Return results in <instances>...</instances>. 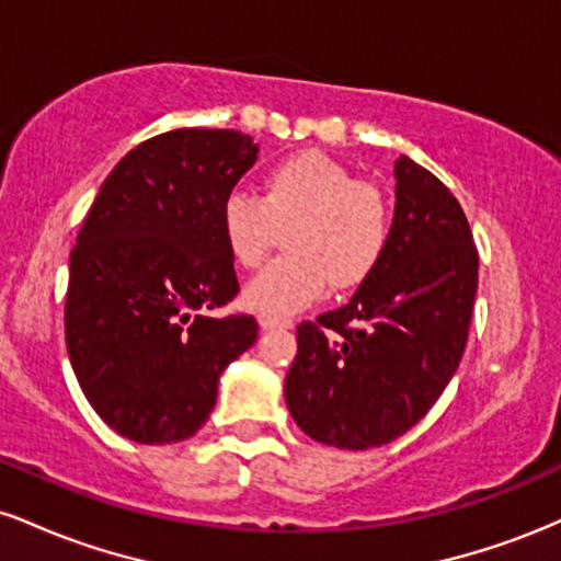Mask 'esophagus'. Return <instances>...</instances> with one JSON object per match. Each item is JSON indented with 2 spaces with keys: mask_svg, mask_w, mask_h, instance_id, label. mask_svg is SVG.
Segmentation results:
<instances>
[{
  "mask_svg": "<svg viewBox=\"0 0 561 561\" xmlns=\"http://www.w3.org/2000/svg\"><path fill=\"white\" fill-rule=\"evenodd\" d=\"M259 324L263 332H274V330H289V327H293V321L276 319V317H259Z\"/></svg>",
  "mask_w": 561,
  "mask_h": 561,
  "instance_id": "1",
  "label": "esophagus"
}]
</instances>
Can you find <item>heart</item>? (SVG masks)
Instances as JSON below:
<instances>
[{
	"mask_svg": "<svg viewBox=\"0 0 561 561\" xmlns=\"http://www.w3.org/2000/svg\"><path fill=\"white\" fill-rule=\"evenodd\" d=\"M218 224L229 255L244 268L261 266L285 231L289 255L263 268L242 293L250 311L276 319L317 302L330 285L337 293L362 287L390 242L382 192L317 150L274 163L261 197L229 195Z\"/></svg>",
	"mask_w": 561,
	"mask_h": 561,
	"instance_id": "heart-1",
	"label": "heart"
}]
</instances>
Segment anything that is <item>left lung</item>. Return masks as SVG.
<instances>
[{
    "label": "left lung",
    "instance_id": "obj_1",
    "mask_svg": "<svg viewBox=\"0 0 561 561\" xmlns=\"http://www.w3.org/2000/svg\"><path fill=\"white\" fill-rule=\"evenodd\" d=\"M396 214L379 268L343 308L298 327L285 379L293 420L317 443L366 450L433 409L459 369L478 248L459 199L420 163L396 160Z\"/></svg>",
    "mask_w": 561,
    "mask_h": 561
}]
</instances>
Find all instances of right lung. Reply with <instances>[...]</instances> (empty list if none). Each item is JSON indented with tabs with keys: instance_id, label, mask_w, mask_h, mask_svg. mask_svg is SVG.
I'll return each mask as SVG.
<instances>
[{
	"instance_id": "right-lung-1",
	"label": "right lung",
	"mask_w": 561,
	"mask_h": 561,
	"mask_svg": "<svg viewBox=\"0 0 561 561\" xmlns=\"http://www.w3.org/2000/svg\"><path fill=\"white\" fill-rule=\"evenodd\" d=\"M259 158L231 128H176L118 160L70 253L66 345L83 396L115 433L192 437L218 377L259 337L253 317L210 311L240 293L221 205Z\"/></svg>"
}]
</instances>
